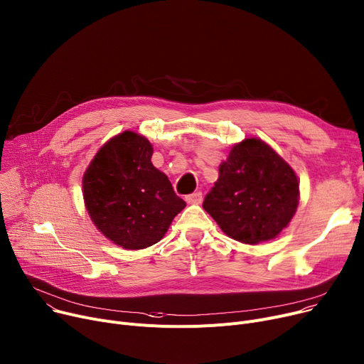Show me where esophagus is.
<instances>
[{
	"label": "esophagus",
	"instance_id": "34e87169",
	"mask_svg": "<svg viewBox=\"0 0 364 364\" xmlns=\"http://www.w3.org/2000/svg\"><path fill=\"white\" fill-rule=\"evenodd\" d=\"M186 202L187 203H200L202 202V193L196 191V193H191V195L186 196Z\"/></svg>",
	"mask_w": 364,
	"mask_h": 364
}]
</instances>
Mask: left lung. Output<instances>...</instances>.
<instances>
[{"instance_id": "8db88e82", "label": "left lung", "mask_w": 364, "mask_h": 364, "mask_svg": "<svg viewBox=\"0 0 364 364\" xmlns=\"http://www.w3.org/2000/svg\"><path fill=\"white\" fill-rule=\"evenodd\" d=\"M299 205V180L272 148L246 139L220 165V177L205 196L203 209L231 238L257 245L275 238Z\"/></svg>"}]
</instances>
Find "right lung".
I'll use <instances>...</instances> for the list:
<instances>
[{"mask_svg":"<svg viewBox=\"0 0 364 364\" xmlns=\"http://www.w3.org/2000/svg\"><path fill=\"white\" fill-rule=\"evenodd\" d=\"M148 139L124 132L107 141L83 176V198L98 230L115 245L139 250L165 235L186 202L152 165Z\"/></svg>","mask_w":364,"mask_h":364,"instance_id":"right-lung-1","label":"right lung"}]
</instances>
